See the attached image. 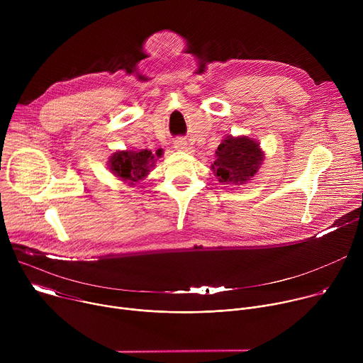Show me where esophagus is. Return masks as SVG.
I'll list each match as a JSON object with an SVG mask.
<instances>
[{
	"label": "esophagus",
	"instance_id": "esophagus-1",
	"mask_svg": "<svg viewBox=\"0 0 363 363\" xmlns=\"http://www.w3.org/2000/svg\"><path fill=\"white\" fill-rule=\"evenodd\" d=\"M174 147L177 150H186L188 149V142L184 139V138H178L175 142H174Z\"/></svg>",
	"mask_w": 363,
	"mask_h": 363
}]
</instances>
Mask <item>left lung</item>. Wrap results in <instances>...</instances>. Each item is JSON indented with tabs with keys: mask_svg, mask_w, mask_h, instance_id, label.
Wrapping results in <instances>:
<instances>
[{
	"mask_svg": "<svg viewBox=\"0 0 363 363\" xmlns=\"http://www.w3.org/2000/svg\"><path fill=\"white\" fill-rule=\"evenodd\" d=\"M264 155L258 140L244 135H228L216 150L211 169L223 185H242L260 169Z\"/></svg>",
	"mask_w": 363,
	"mask_h": 363,
	"instance_id": "8db88e82",
	"label": "left lung"
}]
</instances>
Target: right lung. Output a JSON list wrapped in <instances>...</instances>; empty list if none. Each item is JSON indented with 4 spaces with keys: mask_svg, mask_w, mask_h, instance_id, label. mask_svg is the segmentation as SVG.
I'll return each mask as SVG.
<instances>
[{
    "mask_svg": "<svg viewBox=\"0 0 363 363\" xmlns=\"http://www.w3.org/2000/svg\"><path fill=\"white\" fill-rule=\"evenodd\" d=\"M162 149H158L155 153L147 149L116 150L108 161V168L113 177L129 185H135L149 175L158 158H162Z\"/></svg>",
    "mask_w": 363,
    "mask_h": 363,
    "instance_id": "obj_1",
    "label": "right lung"
}]
</instances>
